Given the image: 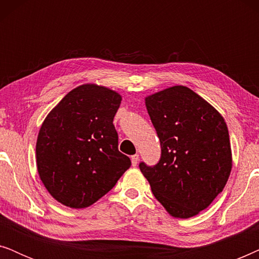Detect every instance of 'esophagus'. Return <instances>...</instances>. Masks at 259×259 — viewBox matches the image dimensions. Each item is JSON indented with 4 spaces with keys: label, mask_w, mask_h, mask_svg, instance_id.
<instances>
[{
    "label": "esophagus",
    "mask_w": 259,
    "mask_h": 259,
    "mask_svg": "<svg viewBox=\"0 0 259 259\" xmlns=\"http://www.w3.org/2000/svg\"><path fill=\"white\" fill-rule=\"evenodd\" d=\"M131 160H132V165L137 166L138 162H139V154H134L131 157Z\"/></svg>",
    "instance_id": "34e87169"
}]
</instances>
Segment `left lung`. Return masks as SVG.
Segmentation results:
<instances>
[{"instance_id": "left-lung-1", "label": "left lung", "mask_w": 259, "mask_h": 259, "mask_svg": "<svg viewBox=\"0 0 259 259\" xmlns=\"http://www.w3.org/2000/svg\"><path fill=\"white\" fill-rule=\"evenodd\" d=\"M160 140L157 165L139 167L154 197L175 218H191L222 192L232 168L228 126L213 106L186 86L145 98Z\"/></svg>"}]
</instances>
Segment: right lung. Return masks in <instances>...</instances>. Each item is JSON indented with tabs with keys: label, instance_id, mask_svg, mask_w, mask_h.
<instances>
[{
	"label": "right lung",
	"instance_id": "right-lung-1",
	"mask_svg": "<svg viewBox=\"0 0 259 259\" xmlns=\"http://www.w3.org/2000/svg\"><path fill=\"white\" fill-rule=\"evenodd\" d=\"M118 92L95 83L74 88L38 131L36 166L51 196L65 206H91L111 191L131 160L118 150L113 119Z\"/></svg>",
	"mask_w": 259,
	"mask_h": 259
}]
</instances>
